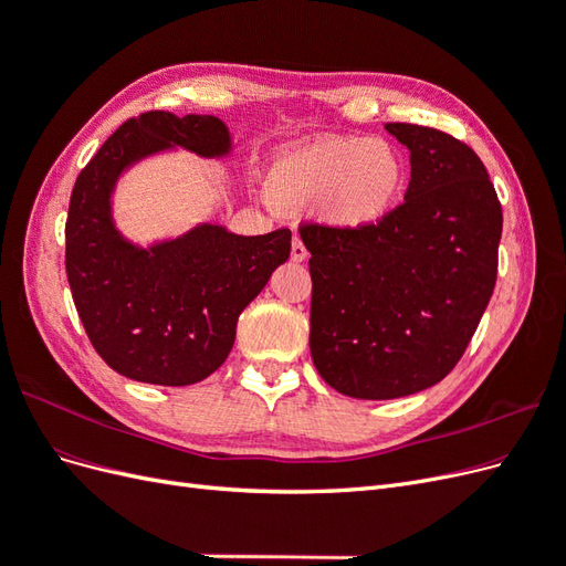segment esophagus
Returning <instances> with one entry per match:
<instances>
[{
	"label": "esophagus",
	"instance_id": "obj_1",
	"mask_svg": "<svg viewBox=\"0 0 566 566\" xmlns=\"http://www.w3.org/2000/svg\"><path fill=\"white\" fill-rule=\"evenodd\" d=\"M306 248H304V243H302V238L300 235H295L293 238V248H290V256H293V262H304L306 260Z\"/></svg>",
	"mask_w": 566,
	"mask_h": 566
}]
</instances>
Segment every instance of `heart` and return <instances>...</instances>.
Returning a JSON list of instances; mask_svg holds the SVG:
<instances>
[{
  "label": "heart",
  "instance_id": "heart-1",
  "mask_svg": "<svg viewBox=\"0 0 566 566\" xmlns=\"http://www.w3.org/2000/svg\"><path fill=\"white\" fill-rule=\"evenodd\" d=\"M408 165L382 136H318L283 148L269 169V196L281 208H310L325 224L366 229L403 198Z\"/></svg>",
  "mask_w": 566,
  "mask_h": 566
}]
</instances>
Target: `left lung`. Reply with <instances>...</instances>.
Returning a JSON list of instances; mask_svg holds the SVG:
<instances>
[{"label":"left lung","instance_id":"obj_1","mask_svg":"<svg viewBox=\"0 0 566 566\" xmlns=\"http://www.w3.org/2000/svg\"><path fill=\"white\" fill-rule=\"evenodd\" d=\"M385 127L410 150L403 202L366 229L300 224L314 366L339 394L373 401L455 368L493 295L503 231L501 200L468 144L434 127Z\"/></svg>","mask_w":566,"mask_h":566}]
</instances>
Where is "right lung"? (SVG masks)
Returning a JSON list of instances; mask_svg holds the SVG:
<instances>
[{"label":"right lung","mask_w":566,"mask_h":566,"mask_svg":"<svg viewBox=\"0 0 566 566\" xmlns=\"http://www.w3.org/2000/svg\"><path fill=\"white\" fill-rule=\"evenodd\" d=\"M184 146L205 158L231 148L214 115L150 111L129 117L82 169L65 219V273L96 354L129 380L184 387L212 375L233 347L235 323L290 256V229L235 235L202 224L139 250L113 227L119 172L150 153Z\"/></svg>","instance_id":"right-lung-1"}]
</instances>
